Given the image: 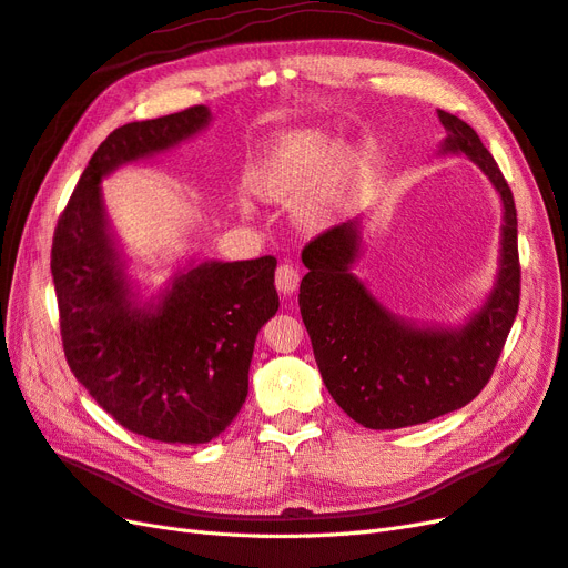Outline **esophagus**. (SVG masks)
<instances>
[{
	"label": "esophagus",
	"instance_id": "1",
	"mask_svg": "<svg viewBox=\"0 0 568 568\" xmlns=\"http://www.w3.org/2000/svg\"><path fill=\"white\" fill-rule=\"evenodd\" d=\"M297 285H300V271L293 264H281L275 268V287H278L283 295H293Z\"/></svg>",
	"mask_w": 568,
	"mask_h": 568
}]
</instances>
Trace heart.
Instances as JSON below:
<instances>
[{"label": "heart", "instance_id": "obj_1", "mask_svg": "<svg viewBox=\"0 0 568 568\" xmlns=\"http://www.w3.org/2000/svg\"><path fill=\"white\" fill-rule=\"evenodd\" d=\"M364 169L366 159L359 150L335 148L333 138L318 128H295L266 144L247 173V187L271 204L297 200V223L318 231L343 212ZM237 206L245 216L252 214L247 200Z\"/></svg>", "mask_w": 568, "mask_h": 568}]
</instances>
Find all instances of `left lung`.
I'll list each match as a JSON object with an SVG mask.
<instances>
[{"instance_id":"obj_1","label":"left lung","mask_w":568,"mask_h":568,"mask_svg":"<svg viewBox=\"0 0 568 568\" xmlns=\"http://www.w3.org/2000/svg\"><path fill=\"white\" fill-rule=\"evenodd\" d=\"M437 119L447 133L443 152L478 164L505 206L497 283L480 312L459 328H420L387 312L352 273L359 221L333 225L302 250L310 273L300 285V312L321 378L339 409L374 430L426 424L471 402L488 385L518 312L514 194L471 125L447 111Z\"/></svg>"}]
</instances>
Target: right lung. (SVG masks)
Returning a JSON list of instances; mask_svg holds the SVG:
<instances>
[{"label": "right lung", "instance_id": "right-lung-1", "mask_svg": "<svg viewBox=\"0 0 568 568\" xmlns=\"http://www.w3.org/2000/svg\"><path fill=\"white\" fill-rule=\"evenodd\" d=\"M209 121L200 104L116 128L80 175L52 242L61 343L73 376L123 428L171 445L214 440L245 404L256 333L278 312L275 258L190 266L156 304H138L100 183Z\"/></svg>", "mask_w": 568, "mask_h": 568}]
</instances>
